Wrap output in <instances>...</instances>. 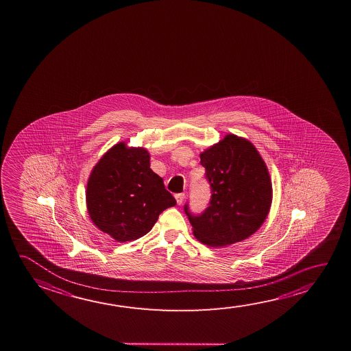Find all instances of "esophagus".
Instances as JSON below:
<instances>
[{"mask_svg":"<svg viewBox=\"0 0 351 351\" xmlns=\"http://www.w3.org/2000/svg\"><path fill=\"white\" fill-rule=\"evenodd\" d=\"M175 198H176L178 204H182V202H184V193H178V195H175Z\"/></svg>","mask_w":351,"mask_h":351,"instance_id":"esophagus-1","label":"esophagus"}]
</instances>
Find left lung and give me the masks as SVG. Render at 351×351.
<instances>
[{
    "mask_svg": "<svg viewBox=\"0 0 351 351\" xmlns=\"http://www.w3.org/2000/svg\"><path fill=\"white\" fill-rule=\"evenodd\" d=\"M210 186L208 207L184 213L193 234L209 246H226L247 239L263 224L271 203V184L265 161L246 139L234 134L201 154Z\"/></svg>",
    "mask_w": 351,
    "mask_h": 351,
    "instance_id": "1",
    "label": "left lung"
}]
</instances>
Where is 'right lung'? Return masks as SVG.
<instances>
[{"label": "right lung", "instance_id": "add662e5", "mask_svg": "<svg viewBox=\"0 0 351 351\" xmlns=\"http://www.w3.org/2000/svg\"><path fill=\"white\" fill-rule=\"evenodd\" d=\"M143 148L114 145L93 169L86 186V207L93 223L116 241L148 234L161 213L176 201L150 169Z\"/></svg>", "mask_w": 351, "mask_h": 351}]
</instances>
